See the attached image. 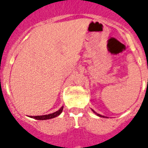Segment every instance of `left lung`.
<instances>
[{
	"mask_svg": "<svg viewBox=\"0 0 148 148\" xmlns=\"http://www.w3.org/2000/svg\"><path fill=\"white\" fill-rule=\"evenodd\" d=\"M92 111H93V112H94V113H95V114H96L97 115H98V116H100V117H104V116H102V115H100V114H97V112H94V110H92Z\"/></svg>",
	"mask_w": 148,
	"mask_h": 148,
	"instance_id": "left-lung-1",
	"label": "left lung"
}]
</instances>
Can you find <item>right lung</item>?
Returning a JSON list of instances; mask_svg holds the SVG:
<instances>
[{"label": "right lung", "mask_w": 148, "mask_h": 148, "mask_svg": "<svg viewBox=\"0 0 148 148\" xmlns=\"http://www.w3.org/2000/svg\"><path fill=\"white\" fill-rule=\"evenodd\" d=\"M62 110H63V106H62L58 111L54 112V113H52V114H48V115H36V116H30V117L33 118V119H37V120H47V119H53V118H55L57 117V116H58V115L62 112Z\"/></svg>", "instance_id": "obj_1"}]
</instances>
